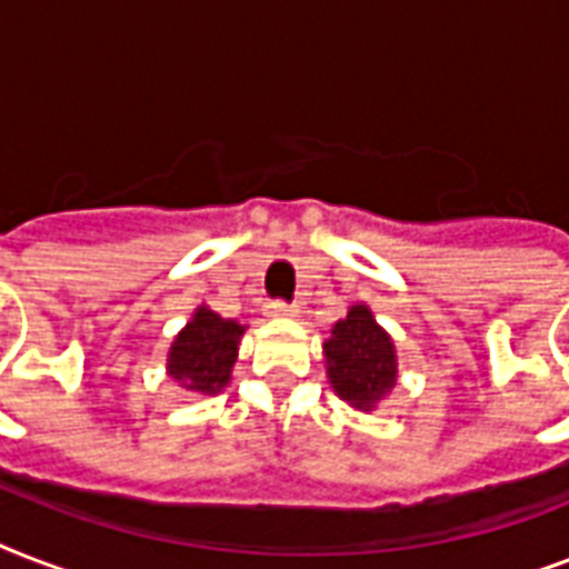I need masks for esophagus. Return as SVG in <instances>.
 <instances>
[{"label": "esophagus", "instance_id": "34e87169", "mask_svg": "<svg viewBox=\"0 0 569 569\" xmlns=\"http://www.w3.org/2000/svg\"><path fill=\"white\" fill-rule=\"evenodd\" d=\"M266 316H271V319H289V316H295V307L277 298V301L266 303Z\"/></svg>", "mask_w": 569, "mask_h": 569}]
</instances>
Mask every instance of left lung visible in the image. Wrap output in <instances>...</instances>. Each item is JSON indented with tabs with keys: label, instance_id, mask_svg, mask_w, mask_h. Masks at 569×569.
<instances>
[{
	"label": "left lung",
	"instance_id": "obj_1",
	"mask_svg": "<svg viewBox=\"0 0 569 569\" xmlns=\"http://www.w3.org/2000/svg\"><path fill=\"white\" fill-rule=\"evenodd\" d=\"M330 383L348 405L372 410L396 387V351L372 312L351 307L325 342Z\"/></svg>",
	"mask_w": 569,
	"mask_h": 569
}]
</instances>
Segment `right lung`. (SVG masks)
<instances>
[{
    "label": "right lung",
    "mask_w": 569,
    "mask_h": 569,
    "mask_svg": "<svg viewBox=\"0 0 569 569\" xmlns=\"http://www.w3.org/2000/svg\"><path fill=\"white\" fill-rule=\"evenodd\" d=\"M241 330L244 328L236 321L200 307L171 346L168 369L173 380H180L191 392L214 396L230 380Z\"/></svg>",
    "instance_id": "obj_1"
}]
</instances>
